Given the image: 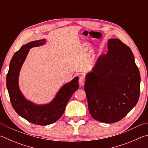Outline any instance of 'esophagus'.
I'll return each mask as SVG.
<instances>
[{
    "label": "esophagus",
    "mask_w": 148,
    "mask_h": 148,
    "mask_svg": "<svg viewBox=\"0 0 148 148\" xmlns=\"http://www.w3.org/2000/svg\"><path fill=\"white\" fill-rule=\"evenodd\" d=\"M85 82H86V78L84 76H80L79 78V84L80 86H84L85 84Z\"/></svg>",
    "instance_id": "34e87169"
}]
</instances>
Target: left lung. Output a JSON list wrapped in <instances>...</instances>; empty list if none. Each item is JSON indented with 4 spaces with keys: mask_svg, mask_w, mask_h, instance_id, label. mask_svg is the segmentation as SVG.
I'll use <instances>...</instances> for the list:
<instances>
[{
    "mask_svg": "<svg viewBox=\"0 0 148 148\" xmlns=\"http://www.w3.org/2000/svg\"><path fill=\"white\" fill-rule=\"evenodd\" d=\"M108 42L107 53L99 57L87 75L84 90L91 116L100 122L112 123L136 106L140 75L131 48L117 38Z\"/></svg>",
    "mask_w": 148,
    "mask_h": 148,
    "instance_id": "8db88e82",
    "label": "left lung"
}]
</instances>
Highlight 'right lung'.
Instances as JSON below:
<instances>
[{"instance_id":"obj_1","label":"right lung","mask_w":148,"mask_h":148,"mask_svg":"<svg viewBox=\"0 0 148 148\" xmlns=\"http://www.w3.org/2000/svg\"><path fill=\"white\" fill-rule=\"evenodd\" d=\"M45 43L44 40L31 42L22 46L14 53L10 63L6 76V86L12 107L20 116L32 123L47 125L53 123L64 114L67 103L79 87L78 77L65 84L59 90L56 98L46 105H36L24 98L18 86L19 72L29 49Z\"/></svg>"}]
</instances>
